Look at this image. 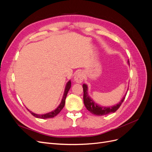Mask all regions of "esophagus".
I'll return each mask as SVG.
<instances>
[{
	"instance_id": "1",
	"label": "esophagus",
	"mask_w": 152,
	"mask_h": 152,
	"mask_svg": "<svg viewBox=\"0 0 152 152\" xmlns=\"http://www.w3.org/2000/svg\"><path fill=\"white\" fill-rule=\"evenodd\" d=\"M84 74L82 72H79L77 73L76 75L74 77V80L77 83H81L84 80Z\"/></svg>"
}]
</instances>
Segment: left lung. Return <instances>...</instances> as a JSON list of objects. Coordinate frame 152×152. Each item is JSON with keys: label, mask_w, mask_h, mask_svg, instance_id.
Segmentation results:
<instances>
[{"label": "left lung", "mask_w": 152, "mask_h": 152, "mask_svg": "<svg viewBox=\"0 0 152 152\" xmlns=\"http://www.w3.org/2000/svg\"><path fill=\"white\" fill-rule=\"evenodd\" d=\"M128 63L129 64V61H128ZM82 87H83L84 91V103L87 110H89L91 113L95 115L102 116L105 115H108L111 113L115 112L117 110L120 108L126 96V95L124 96L122 99L121 101V102L115 106H113V107H103L96 104V103L91 99L88 94H87V86L86 84H83Z\"/></svg>", "instance_id": "left-lung-1"}]
</instances>
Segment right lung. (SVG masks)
<instances>
[{
  "label": "right lung",
  "instance_id": "right-lung-1",
  "mask_svg": "<svg viewBox=\"0 0 152 152\" xmlns=\"http://www.w3.org/2000/svg\"><path fill=\"white\" fill-rule=\"evenodd\" d=\"M70 87H71V81L70 80L69 82H68V83L66 84L65 89V93H64L63 97V99H62V101H61L60 104H59L58 106V107L56 110H54V111L50 112V113H46V114H44V115H37V114H35V113H34L30 111V113L32 115H34V117H35L37 118H43V119H44V118H53L55 116H56L57 115L61 112V110L63 108L64 106H65L66 95L68 94V92L69 89H70Z\"/></svg>",
  "mask_w": 152,
  "mask_h": 152
}]
</instances>
